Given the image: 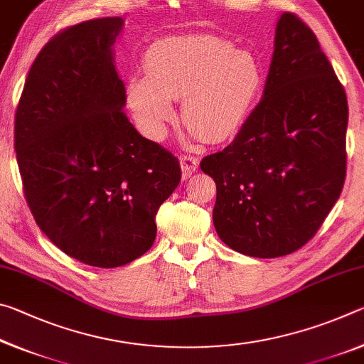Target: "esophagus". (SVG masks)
Listing matches in <instances>:
<instances>
[{
	"label": "esophagus",
	"mask_w": 364,
	"mask_h": 364,
	"mask_svg": "<svg viewBox=\"0 0 364 364\" xmlns=\"http://www.w3.org/2000/svg\"><path fill=\"white\" fill-rule=\"evenodd\" d=\"M180 162H181L183 178H189L197 170V167H199V159L194 156H183Z\"/></svg>",
	"instance_id": "1"
}]
</instances>
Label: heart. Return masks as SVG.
I'll list each match as a JSON object with an SVG mask.
<instances>
[{"instance_id": "b5f03b06", "label": "heart", "mask_w": 364, "mask_h": 364, "mask_svg": "<svg viewBox=\"0 0 364 364\" xmlns=\"http://www.w3.org/2000/svg\"><path fill=\"white\" fill-rule=\"evenodd\" d=\"M146 72L128 82L127 97L156 139L175 117L171 101H183V120L194 136L223 143L247 122L263 86L254 53L210 35L157 43L146 54Z\"/></svg>"}]
</instances>
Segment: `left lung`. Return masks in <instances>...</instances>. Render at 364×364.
<instances>
[{"label": "left lung", "instance_id": "1", "mask_svg": "<svg viewBox=\"0 0 364 364\" xmlns=\"http://www.w3.org/2000/svg\"><path fill=\"white\" fill-rule=\"evenodd\" d=\"M347 123L345 90L318 38L284 12L262 101L236 139L200 162L217 183L221 241L257 258L292 254L310 241L342 193Z\"/></svg>", "mask_w": 364, "mask_h": 364}]
</instances>
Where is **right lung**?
Returning <instances> with one entry per match:
<instances>
[{
    "mask_svg": "<svg viewBox=\"0 0 364 364\" xmlns=\"http://www.w3.org/2000/svg\"><path fill=\"white\" fill-rule=\"evenodd\" d=\"M122 17L78 23L36 56L16 110L14 149L40 230L90 267L115 268L156 241V215L181 180L178 159L136 132L115 70Z\"/></svg>",
    "mask_w": 364,
    "mask_h": 364,
    "instance_id": "1",
    "label": "right lung"
}]
</instances>
